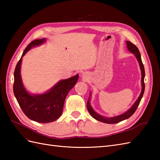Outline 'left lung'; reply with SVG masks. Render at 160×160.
Here are the masks:
<instances>
[{
	"label": "left lung",
	"instance_id": "1",
	"mask_svg": "<svg viewBox=\"0 0 160 160\" xmlns=\"http://www.w3.org/2000/svg\"><path fill=\"white\" fill-rule=\"evenodd\" d=\"M127 45H128V49H129V51L130 52H133V54L136 57L137 59L139 62V65H140V68H141L142 70V93L140 94L139 97L138 98V100L135 101V103L133 104V105L131 108L130 109H129L127 112H125V113L121 115H118L116 116V117L114 118H104L103 116H101L100 115L97 113L95 111H94V110L92 109V108L91 107V105L89 104V99L90 98L88 99V103H87V108H88V110L89 111V113H90V115L93 117L94 119H97L98 121H99V122H103L105 123H119L122 121H123L126 119H128L129 118H130L134 113L135 111H136L138 105L141 101V99L143 97L144 91H145V83H144V77H145V69H144V67H143V64L142 61V58H141V55H140L139 51L138 49V48L135 46L134 44L132 42L130 41H126Z\"/></svg>",
	"mask_w": 160,
	"mask_h": 160
}]
</instances>
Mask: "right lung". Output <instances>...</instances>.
<instances>
[{"label": "right lung", "instance_id": "1", "mask_svg": "<svg viewBox=\"0 0 160 160\" xmlns=\"http://www.w3.org/2000/svg\"><path fill=\"white\" fill-rule=\"evenodd\" d=\"M45 41V38L35 39L28 45L14 72L13 91L19 106L27 118L38 123H49L59 118L67 95L76 84L79 77L78 75H76L69 79L62 80L44 94L31 95L27 93L22 85L20 74L22 57L32 47L42 44Z\"/></svg>", "mask_w": 160, "mask_h": 160}]
</instances>
